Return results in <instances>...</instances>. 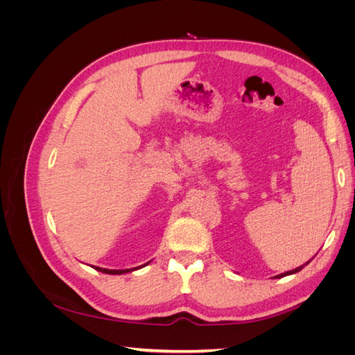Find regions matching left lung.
I'll return each mask as SVG.
<instances>
[{"label":"left lung","mask_w":355,"mask_h":355,"mask_svg":"<svg viewBox=\"0 0 355 355\" xmlns=\"http://www.w3.org/2000/svg\"><path fill=\"white\" fill-rule=\"evenodd\" d=\"M308 263H309V261H308L306 263H304V265H300V266L295 268V270H292V271H287V272H283V274H278V275H275L274 278H282V277H286V275H292V274H296V272H299V271L302 270V268H304L305 265H308Z\"/></svg>","instance_id":"8db88e82"}]
</instances>
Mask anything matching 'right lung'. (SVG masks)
Listing matches in <instances>:
<instances>
[{
    "mask_svg": "<svg viewBox=\"0 0 355 355\" xmlns=\"http://www.w3.org/2000/svg\"><path fill=\"white\" fill-rule=\"evenodd\" d=\"M149 262H151V261H149ZM149 262H146L145 265H148ZM145 265L136 266V268H130V270H106V268H101V266H93V268H94V270H98V271L103 272V274H111V275H121V274H127V272H130V271L139 270V268H144Z\"/></svg>",
    "mask_w": 355,
    "mask_h": 355,
    "instance_id": "1",
    "label": "right lung"
}]
</instances>
